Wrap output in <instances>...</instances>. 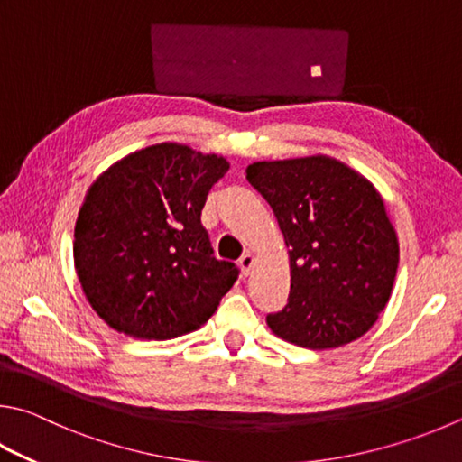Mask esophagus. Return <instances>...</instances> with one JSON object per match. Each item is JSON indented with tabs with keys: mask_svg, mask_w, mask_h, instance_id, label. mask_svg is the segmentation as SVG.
Here are the masks:
<instances>
[{
	"mask_svg": "<svg viewBox=\"0 0 462 462\" xmlns=\"http://www.w3.org/2000/svg\"><path fill=\"white\" fill-rule=\"evenodd\" d=\"M238 264H240L242 274L248 276L250 273H253V268H254V264H256V258H254L253 253H246V254H242V258L238 260Z\"/></svg>",
	"mask_w": 462,
	"mask_h": 462,
	"instance_id": "1",
	"label": "esophagus"
}]
</instances>
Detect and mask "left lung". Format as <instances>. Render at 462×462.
Here are the masks:
<instances>
[{
    "label": "left lung",
    "instance_id": "8db88e82",
    "mask_svg": "<svg viewBox=\"0 0 462 462\" xmlns=\"http://www.w3.org/2000/svg\"><path fill=\"white\" fill-rule=\"evenodd\" d=\"M246 180L271 204L289 248V303L266 317L271 331L319 351L362 337L388 305L400 263L380 191L323 153L254 162Z\"/></svg>",
    "mask_w": 462,
    "mask_h": 462
}]
</instances>
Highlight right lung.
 <instances>
[{
  "label": "right lung",
  "mask_w": 462,
  "mask_h": 462,
  "mask_svg": "<svg viewBox=\"0 0 462 462\" xmlns=\"http://www.w3.org/2000/svg\"><path fill=\"white\" fill-rule=\"evenodd\" d=\"M230 170L226 157L155 143L90 183L74 226V268L90 307L135 339H173L202 327L238 279L212 256L202 209Z\"/></svg>",
  "instance_id": "1"
}]
</instances>
